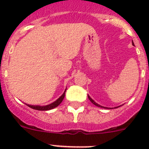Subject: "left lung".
I'll list each match as a JSON object with an SVG mask.
<instances>
[{
    "label": "left lung",
    "mask_w": 149,
    "mask_h": 149,
    "mask_svg": "<svg viewBox=\"0 0 149 149\" xmlns=\"http://www.w3.org/2000/svg\"><path fill=\"white\" fill-rule=\"evenodd\" d=\"M132 43H133V45H134V43H133V42L132 41ZM88 100H90V101H91V102L92 103V104H94V105H96V106H97V107H102V108H105V109H109V108L108 107H103V106H101V105H100V104H98L97 103H96L94 101V100H92V99L91 98V97H89V96L88 95ZM119 107H120V106H119ZM118 107H115V108H118ZM109 109H111V108H109Z\"/></svg>",
    "instance_id": "obj_1"
}]
</instances>
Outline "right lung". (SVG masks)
<instances>
[{"label": "right lung", "mask_w": 149, "mask_h": 149, "mask_svg": "<svg viewBox=\"0 0 149 149\" xmlns=\"http://www.w3.org/2000/svg\"><path fill=\"white\" fill-rule=\"evenodd\" d=\"M65 91H66V89L65 90V91H64L63 94L62 95H61V97H60L59 98L56 100V101H55L54 102L49 104L45 105V106H39V105H30V104H26V105H27L28 107H29L30 108H31V109H36V110H40V111L49 110V109H53V108H55L56 107H58L60 104L62 102L63 100V99H64V97H65Z\"/></svg>", "instance_id": "1"}]
</instances>
